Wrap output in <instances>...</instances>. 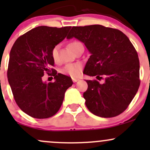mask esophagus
<instances>
[{"mask_svg":"<svg viewBox=\"0 0 150 150\" xmlns=\"http://www.w3.org/2000/svg\"><path fill=\"white\" fill-rule=\"evenodd\" d=\"M72 80H73V82H76L79 80L78 78H75V77H72Z\"/></svg>","mask_w":150,"mask_h":150,"instance_id":"34e87169","label":"esophagus"}]
</instances>
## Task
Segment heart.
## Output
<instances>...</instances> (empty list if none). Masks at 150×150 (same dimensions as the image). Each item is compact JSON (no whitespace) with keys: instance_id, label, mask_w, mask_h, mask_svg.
Wrapping results in <instances>:
<instances>
[{"instance_id":"b5f03b06","label":"heart","mask_w":150,"mask_h":150,"mask_svg":"<svg viewBox=\"0 0 150 150\" xmlns=\"http://www.w3.org/2000/svg\"><path fill=\"white\" fill-rule=\"evenodd\" d=\"M80 45H82L80 42H76V41H74V42H70L69 44L70 49L71 51H73V52L75 51V50L77 49ZM51 56H52L53 59L55 61H57L58 58V46H55L54 48L52 49L51 51ZM82 70V64L80 63H70L65 65V67H63L61 69V73L63 74H65V75H68L70 76L75 77H78L80 75L81 72Z\"/></svg>"}]
</instances>
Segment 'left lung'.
<instances>
[{"label":"left lung","instance_id":"left-lung-1","mask_svg":"<svg viewBox=\"0 0 150 150\" xmlns=\"http://www.w3.org/2000/svg\"><path fill=\"white\" fill-rule=\"evenodd\" d=\"M83 42L91 56L84 74L96 76L86 80L85 104L91 113L112 118L128 108L140 87V62L132 43L121 31L99 25L73 27L67 39Z\"/></svg>","mask_w":150,"mask_h":150}]
</instances>
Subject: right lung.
<instances>
[{
	"mask_svg": "<svg viewBox=\"0 0 150 150\" xmlns=\"http://www.w3.org/2000/svg\"><path fill=\"white\" fill-rule=\"evenodd\" d=\"M71 27L39 26L15 41L10 53L8 79L15 101L23 112L35 118L54 116L63 104L71 77L52 68V49L66 37ZM45 73L53 83L42 82Z\"/></svg>",
	"mask_w": 150,
	"mask_h": 150,
	"instance_id": "add662e5",
	"label": "right lung"
}]
</instances>
